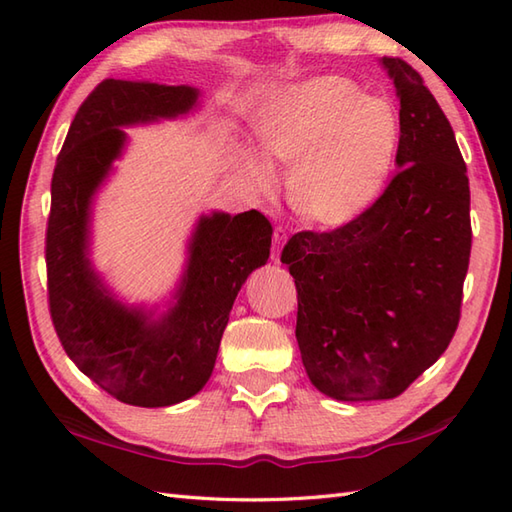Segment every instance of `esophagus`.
Wrapping results in <instances>:
<instances>
[{
    "label": "esophagus",
    "instance_id": "esophagus-1",
    "mask_svg": "<svg viewBox=\"0 0 512 512\" xmlns=\"http://www.w3.org/2000/svg\"><path fill=\"white\" fill-rule=\"evenodd\" d=\"M286 239H288V235H286V231L281 226H277L275 228V235H273V259L275 262H279V255H281V248H284V244H286Z\"/></svg>",
    "mask_w": 512,
    "mask_h": 512
}]
</instances>
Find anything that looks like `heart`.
<instances>
[{
    "instance_id": "1",
    "label": "heart",
    "mask_w": 512,
    "mask_h": 512,
    "mask_svg": "<svg viewBox=\"0 0 512 512\" xmlns=\"http://www.w3.org/2000/svg\"><path fill=\"white\" fill-rule=\"evenodd\" d=\"M262 154L288 167L286 200L301 222L341 228L385 191L402 143V118L387 96H367L345 76L325 74L275 92L253 121ZM255 189L273 187L268 162L242 151Z\"/></svg>"
}]
</instances>
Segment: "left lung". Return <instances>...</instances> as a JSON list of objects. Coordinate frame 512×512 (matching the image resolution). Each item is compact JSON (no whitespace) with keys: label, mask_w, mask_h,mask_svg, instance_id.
Masks as SVG:
<instances>
[{"label":"left lung","mask_w":512,"mask_h":512,"mask_svg":"<svg viewBox=\"0 0 512 512\" xmlns=\"http://www.w3.org/2000/svg\"><path fill=\"white\" fill-rule=\"evenodd\" d=\"M402 118L398 173L372 209L288 239L297 343L312 385L347 402L400 396L447 350L471 257V191L447 116L409 63L380 59Z\"/></svg>","instance_id":"obj_1"}]
</instances>
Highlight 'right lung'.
<instances>
[{
  "mask_svg": "<svg viewBox=\"0 0 512 512\" xmlns=\"http://www.w3.org/2000/svg\"><path fill=\"white\" fill-rule=\"evenodd\" d=\"M189 85L105 79L76 112L52 173L46 231L48 303L65 354L107 394L134 407H169L211 378L233 301L270 257L273 226L259 211L202 215L176 303L151 312L116 301L88 257L90 204L121 156V127L176 118L198 103Z\"/></svg>",
  "mask_w": 512,
  "mask_h": 512,
  "instance_id": "1",
  "label": "right lung"
}]
</instances>
